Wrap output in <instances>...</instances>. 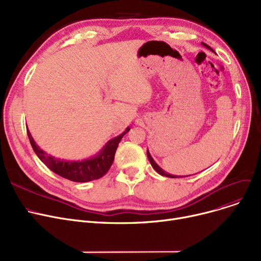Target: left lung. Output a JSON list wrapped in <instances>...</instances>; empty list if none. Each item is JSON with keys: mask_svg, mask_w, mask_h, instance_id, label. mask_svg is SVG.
Masks as SVG:
<instances>
[{"mask_svg": "<svg viewBox=\"0 0 261 261\" xmlns=\"http://www.w3.org/2000/svg\"><path fill=\"white\" fill-rule=\"evenodd\" d=\"M204 44V46H206V47H208V45H206L205 43H203ZM208 48H211V47H208ZM212 49V48H211ZM147 156H148V159H149V161H150V163H151V166L153 167V169L158 172V173H160L161 175H164V176H167V177H181V176H175V175H172V174H169V173H167V172H165L164 171L158 164L154 162V160L152 159V156L150 155V152H149V150H147ZM184 177V176H183Z\"/></svg>", "mask_w": 261, "mask_h": 261, "instance_id": "8db88e82", "label": "left lung"}]
</instances>
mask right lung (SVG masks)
I'll return each mask as SVG.
<instances>
[{"label": "right lung", "mask_w": 261, "mask_h": 261, "mask_svg": "<svg viewBox=\"0 0 261 261\" xmlns=\"http://www.w3.org/2000/svg\"><path fill=\"white\" fill-rule=\"evenodd\" d=\"M26 130L35 153L53 172L70 181L82 183L100 179L108 172L113 164L119 142L121 141L122 136L128 133L130 128L128 127L120 135L109 141L97 155L84 161H65L47 154L36 144L29 128Z\"/></svg>", "instance_id": "obj_1"}]
</instances>
